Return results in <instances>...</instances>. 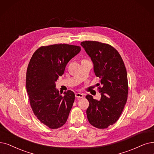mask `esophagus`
<instances>
[{
    "instance_id": "34e87169",
    "label": "esophagus",
    "mask_w": 154,
    "mask_h": 154,
    "mask_svg": "<svg viewBox=\"0 0 154 154\" xmlns=\"http://www.w3.org/2000/svg\"><path fill=\"white\" fill-rule=\"evenodd\" d=\"M83 96H84L83 94H81V93H76V94H75V97L77 98H83Z\"/></svg>"
}]
</instances>
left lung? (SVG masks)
Here are the masks:
<instances>
[{
	"mask_svg": "<svg viewBox=\"0 0 154 154\" xmlns=\"http://www.w3.org/2000/svg\"><path fill=\"white\" fill-rule=\"evenodd\" d=\"M81 45L94 63L95 75L99 78L100 100L87 95V110L90 123L98 129L112 125L119 118L127 102L128 83L126 67L120 54L112 46L97 41H84Z\"/></svg>",
	"mask_w": 154,
	"mask_h": 154,
	"instance_id": "8db88e82",
	"label": "left lung"
}]
</instances>
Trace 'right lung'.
<instances>
[{
  "mask_svg": "<svg viewBox=\"0 0 154 154\" xmlns=\"http://www.w3.org/2000/svg\"><path fill=\"white\" fill-rule=\"evenodd\" d=\"M80 51L79 46L65 44L42 46L29 60L26 85L30 106L37 119L51 129L63 126L72 107L74 92L67 90L63 97L56 89V82Z\"/></svg>",
  "mask_w": 154,
  "mask_h": 154,
  "instance_id": "1",
  "label": "right lung"
}]
</instances>
